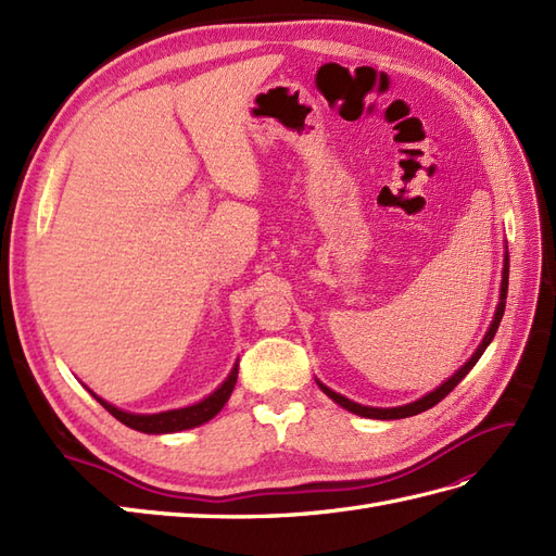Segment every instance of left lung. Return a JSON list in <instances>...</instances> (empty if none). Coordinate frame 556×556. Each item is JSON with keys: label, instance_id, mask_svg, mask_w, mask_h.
<instances>
[{"label": "left lung", "instance_id": "obj_1", "mask_svg": "<svg viewBox=\"0 0 556 556\" xmlns=\"http://www.w3.org/2000/svg\"><path fill=\"white\" fill-rule=\"evenodd\" d=\"M507 279H509V255L505 253V263H503V281H501V303H497V307H495L493 321H491V326H489L486 336H483L481 345L477 348V352L472 354V357H469V359L458 368V371H455L446 382H441V386H439L437 390H432L430 394H425L422 400H418V402H414V404H406V406H394V408H374V406H362V404H357V402H350V400H345L343 394H338V392L329 390L326 386H321V382H319V388H321L326 394H329L336 404H340L343 408H348L350 414H357V416H362V418H374V420H400V418L416 416V414H422V410H427V408H432L434 404H439L441 400H444V396H446L455 386H458V382H460L469 371H472V366L479 362V357L483 354V350L489 348V343H491L493 336H495V331H497V326H501L503 312H505Z\"/></svg>", "mask_w": 556, "mask_h": 556}]
</instances>
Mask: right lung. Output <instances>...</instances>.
<instances>
[{
	"instance_id": "1",
	"label": "right lung",
	"mask_w": 556,
	"mask_h": 556,
	"mask_svg": "<svg viewBox=\"0 0 556 556\" xmlns=\"http://www.w3.org/2000/svg\"><path fill=\"white\" fill-rule=\"evenodd\" d=\"M237 374H239V364H235V368L230 371V376L225 378L223 386L211 392L206 400L197 402L192 406H185V408H174V410H164V414H129V410H122L117 406L108 404L101 396H96V402L101 404L105 410H110L112 416H115L119 422H124L126 427H131V430L138 432H146V434H168V432H180V430H190V427L197 425H204L206 420H211L213 416H218V410L227 404L230 400V394L237 386Z\"/></svg>"
}]
</instances>
